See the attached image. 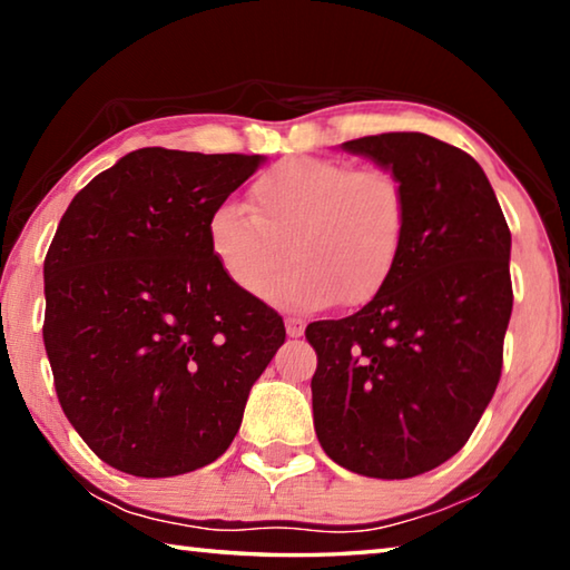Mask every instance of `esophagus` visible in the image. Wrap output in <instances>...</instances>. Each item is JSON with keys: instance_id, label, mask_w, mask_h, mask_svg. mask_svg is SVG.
Here are the masks:
<instances>
[{"instance_id": "esophagus-1", "label": "esophagus", "mask_w": 570, "mask_h": 570, "mask_svg": "<svg viewBox=\"0 0 570 570\" xmlns=\"http://www.w3.org/2000/svg\"><path fill=\"white\" fill-rule=\"evenodd\" d=\"M304 326L306 324L302 320H294V316H292V320H286V334L292 336V340H296V336L304 334Z\"/></svg>"}]
</instances>
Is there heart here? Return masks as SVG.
Wrapping results in <instances>:
<instances>
[{"instance_id": "obj_1", "label": "heart", "mask_w": 570, "mask_h": 570, "mask_svg": "<svg viewBox=\"0 0 570 570\" xmlns=\"http://www.w3.org/2000/svg\"><path fill=\"white\" fill-rule=\"evenodd\" d=\"M407 230V193L392 173L302 156L254 183L250 210L218 206L208 246L230 284L276 306L322 308L336 298L360 306L397 272ZM286 253L297 262L277 275Z\"/></svg>"}]
</instances>
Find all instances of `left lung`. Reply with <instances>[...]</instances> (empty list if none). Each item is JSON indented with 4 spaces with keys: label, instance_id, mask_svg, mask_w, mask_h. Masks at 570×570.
Here are the masks:
<instances>
[{
    "label": "left lung",
    "instance_id": "left-lung-1",
    "mask_svg": "<svg viewBox=\"0 0 570 570\" xmlns=\"http://www.w3.org/2000/svg\"><path fill=\"white\" fill-rule=\"evenodd\" d=\"M402 183L407 246L390 284L306 326L314 430L336 465L404 480L450 460L493 400L513 312L510 230L475 158L424 132L342 142Z\"/></svg>",
    "mask_w": 570,
    "mask_h": 570
}]
</instances>
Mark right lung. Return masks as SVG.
Here are the masks:
<instances>
[{"label":"right lung","mask_w":570,"mask_h":570,"mask_svg":"<svg viewBox=\"0 0 570 570\" xmlns=\"http://www.w3.org/2000/svg\"><path fill=\"white\" fill-rule=\"evenodd\" d=\"M264 156L140 148L85 186L45 258V350L67 420L110 468L173 478L224 455L282 316L230 284L208 218Z\"/></svg>","instance_id":"right-lung-1"}]
</instances>
